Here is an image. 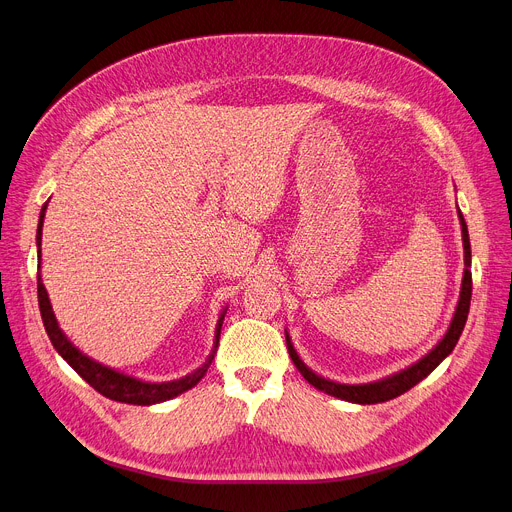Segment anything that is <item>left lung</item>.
<instances>
[{"instance_id":"left-lung-1","label":"left lung","mask_w":512,"mask_h":512,"mask_svg":"<svg viewBox=\"0 0 512 512\" xmlns=\"http://www.w3.org/2000/svg\"><path fill=\"white\" fill-rule=\"evenodd\" d=\"M457 216H459V224H461V241H463V277H461V290H459V300L453 312V318L449 322V327L443 335V339L418 361H414L412 365L396 371L392 376H386L382 380L376 382H367V384H341L335 380L324 378L316 371H312L298 355V351L294 349L292 337L286 331V343H288V353L294 361V365L298 367L300 374L304 376V380L308 384H312L316 390L335 396L339 400L345 402H353V404H378V402H386L392 400L404 392H408L412 386H416L418 382H423L431 371L453 351V347L459 341V335L466 327L468 320V312H470V300H472V271L468 269L472 265V247H470V235H468V224L463 220V214L457 208Z\"/></svg>"}]
</instances>
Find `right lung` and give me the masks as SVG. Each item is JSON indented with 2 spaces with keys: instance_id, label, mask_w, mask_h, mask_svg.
Masks as SVG:
<instances>
[{
  "instance_id": "add662e5",
  "label": "right lung",
  "mask_w": 512,
  "mask_h": 512,
  "mask_svg": "<svg viewBox=\"0 0 512 512\" xmlns=\"http://www.w3.org/2000/svg\"><path fill=\"white\" fill-rule=\"evenodd\" d=\"M46 206H49V202H46L40 210V216H38V228H36V247H38V269H40V259H42V251H40V245H42V224H44V212H46ZM38 306H40V316H42V322H44V329H46V335H49L53 347L57 349V353L77 371V374L91 386L94 390H98L102 396L110 398V400H116V402H124V404H138V406H151V404H159V402H165V400H171L183 392L192 390L204 376L206 371L216 355V349H218V339H220V329H222V320H224V314H226V306L222 308L220 316H218V322H216V331H214V343H212V351L210 355L206 357V361L194 369L192 374L183 376L179 380H171V382H145V380H138V378H132L128 374H124V371H118L114 367H108L96 359H91L89 355H85L83 351H79L69 339L67 335L61 331L59 327V320L53 312V306H51V300H49V292H46L44 284H42V275L38 271Z\"/></svg>"
}]
</instances>
